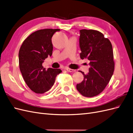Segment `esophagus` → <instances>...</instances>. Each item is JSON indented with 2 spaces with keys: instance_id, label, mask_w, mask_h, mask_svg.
Instances as JSON below:
<instances>
[{
  "instance_id": "esophagus-1",
  "label": "esophagus",
  "mask_w": 133,
  "mask_h": 133,
  "mask_svg": "<svg viewBox=\"0 0 133 133\" xmlns=\"http://www.w3.org/2000/svg\"><path fill=\"white\" fill-rule=\"evenodd\" d=\"M66 70L68 71L71 72V73H74V72H75V71H76L75 70L72 69H70V68H66Z\"/></svg>"
}]
</instances>
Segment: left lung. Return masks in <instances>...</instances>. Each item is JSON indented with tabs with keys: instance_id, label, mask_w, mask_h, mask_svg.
Wrapping results in <instances>:
<instances>
[{
	"instance_id": "left-lung-1",
	"label": "left lung",
	"mask_w": 133,
	"mask_h": 133,
	"mask_svg": "<svg viewBox=\"0 0 133 133\" xmlns=\"http://www.w3.org/2000/svg\"><path fill=\"white\" fill-rule=\"evenodd\" d=\"M80 34V57L89 60L90 66L87 74L79 71L84 79L76 85V89L84 96L93 97L105 89L113 74V51L109 40L100 31L82 29Z\"/></svg>"
}]
</instances>
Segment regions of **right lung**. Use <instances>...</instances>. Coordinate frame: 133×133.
Instances as JSON below:
<instances>
[{
	"label": "right lung",
	"mask_w": 133,
	"mask_h": 133,
	"mask_svg": "<svg viewBox=\"0 0 133 133\" xmlns=\"http://www.w3.org/2000/svg\"><path fill=\"white\" fill-rule=\"evenodd\" d=\"M58 29H45L31 34L23 42L19 51V68L25 82L30 89L37 94L49 90L56 76L62 72L59 69L42 66L44 60L53 52L51 38Z\"/></svg>",
	"instance_id": "right-lung-1"
}]
</instances>
